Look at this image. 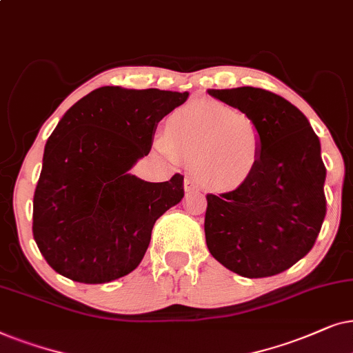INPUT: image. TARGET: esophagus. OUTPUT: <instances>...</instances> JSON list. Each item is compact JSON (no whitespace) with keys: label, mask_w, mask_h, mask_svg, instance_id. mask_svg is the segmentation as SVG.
Segmentation results:
<instances>
[{"label":"esophagus","mask_w":353,"mask_h":353,"mask_svg":"<svg viewBox=\"0 0 353 353\" xmlns=\"http://www.w3.org/2000/svg\"><path fill=\"white\" fill-rule=\"evenodd\" d=\"M184 189L187 194H194V192H199L200 187H199V182L195 179H190V177H187L184 181Z\"/></svg>","instance_id":"1"}]
</instances>
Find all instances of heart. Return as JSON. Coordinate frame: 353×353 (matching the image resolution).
Returning a JSON list of instances; mask_svg holds the SVG:
<instances>
[{
    "label": "heart",
    "mask_w": 353,
    "mask_h": 353,
    "mask_svg": "<svg viewBox=\"0 0 353 353\" xmlns=\"http://www.w3.org/2000/svg\"><path fill=\"white\" fill-rule=\"evenodd\" d=\"M163 153L194 163L199 179L213 189L241 185L263 154V130L255 117L218 101L200 100L169 116Z\"/></svg>",
    "instance_id": "heart-1"
}]
</instances>
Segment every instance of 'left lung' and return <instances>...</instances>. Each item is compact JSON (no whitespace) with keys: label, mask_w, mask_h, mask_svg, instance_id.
Here are the masks:
<instances>
[{"label":"left lung","mask_w":353,"mask_h":353,"mask_svg":"<svg viewBox=\"0 0 353 353\" xmlns=\"http://www.w3.org/2000/svg\"><path fill=\"white\" fill-rule=\"evenodd\" d=\"M208 93L255 117L263 154L237 189L206 195V245L243 278L279 274L312 250L326 216L319 139L303 112L276 93L253 87Z\"/></svg>","instance_id":"left-lung-1"}]
</instances>
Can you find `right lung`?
I'll list each match as a JSON object with an SVG mask.
<instances>
[{
	"label": "right lung",
	"mask_w": 353,
	"mask_h": 353,
	"mask_svg": "<svg viewBox=\"0 0 353 353\" xmlns=\"http://www.w3.org/2000/svg\"><path fill=\"white\" fill-rule=\"evenodd\" d=\"M189 92L100 87L70 106L45 145L34 195V239L46 263L83 284L132 272L184 176L147 182L130 168L152 150L158 122Z\"/></svg>",
	"instance_id": "right-lung-1"
}]
</instances>
